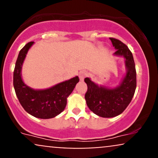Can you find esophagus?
I'll list each match as a JSON object with an SVG mask.
<instances>
[{"instance_id": "1", "label": "esophagus", "mask_w": 158, "mask_h": 158, "mask_svg": "<svg viewBox=\"0 0 158 158\" xmlns=\"http://www.w3.org/2000/svg\"><path fill=\"white\" fill-rule=\"evenodd\" d=\"M87 76H88V73H87L86 71H81L79 74V79H80L81 81H83V80H84L85 78L87 77Z\"/></svg>"}]
</instances>
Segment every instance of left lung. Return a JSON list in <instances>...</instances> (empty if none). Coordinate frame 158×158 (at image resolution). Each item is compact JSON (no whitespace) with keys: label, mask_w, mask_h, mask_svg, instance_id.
Wrapping results in <instances>:
<instances>
[{"label":"left lung","mask_w":158,"mask_h":158,"mask_svg":"<svg viewBox=\"0 0 158 158\" xmlns=\"http://www.w3.org/2000/svg\"><path fill=\"white\" fill-rule=\"evenodd\" d=\"M115 48L114 55L126 59L127 73L120 85L114 89L99 87L89 78H85L88 86L85 94L87 106L94 114L102 117L110 118L122 114L131 102L137 87V73L135 61L131 50L119 40L110 38Z\"/></svg>","instance_id":"1"}]
</instances>
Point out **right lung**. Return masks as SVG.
I'll return each instance as SVG.
<instances>
[{"label":"right lung","instance_id":"1","mask_svg":"<svg viewBox=\"0 0 158 158\" xmlns=\"http://www.w3.org/2000/svg\"><path fill=\"white\" fill-rule=\"evenodd\" d=\"M33 41L28 42L20 50L13 73V85L20 103L27 113L40 119L55 117L64 110L67 98L72 93L79 79L76 77L46 90H34L27 86L21 79L23 61Z\"/></svg>","mask_w":158,"mask_h":158}]
</instances>
